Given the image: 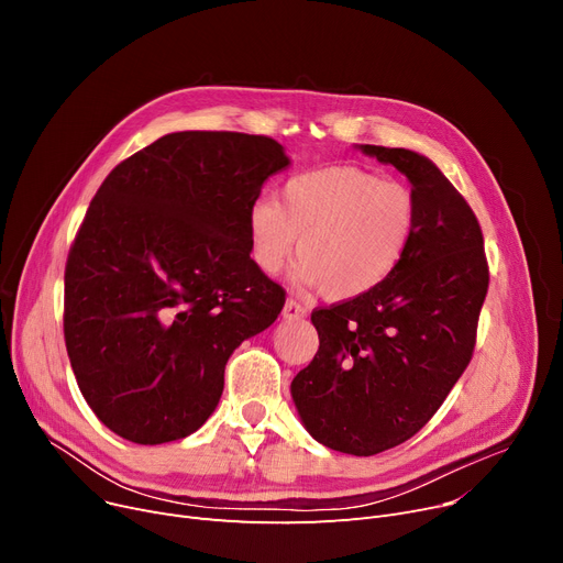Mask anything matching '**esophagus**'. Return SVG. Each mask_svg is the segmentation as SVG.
<instances>
[{
    "label": "esophagus",
    "instance_id": "obj_1",
    "mask_svg": "<svg viewBox=\"0 0 563 563\" xmlns=\"http://www.w3.org/2000/svg\"><path fill=\"white\" fill-rule=\"evenodd\" d=\"M308 314V308L303 303H299L297 299H287L285 308H283V317L285 319H301Z\"/></svg>",
    "mask_w": 563,
    "mask_h": 563
}]
</instances>
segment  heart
<instances>
[{"label":"heart","instance_id":"obj_1","mask_svg":"<svg viewBox=\"0 0 563 563\" xmlns=\"http://www.w3.org/2000/svg\"><path fill=\"white\" fill-rule=\"evenodd\" d=\"M416 228L412 189L361 166L301 170L283 183L278 202L260 198L249 212L251 253L260 269L278 274L299 249L297 283L323 287L329 299H356L386 283L404 262Z\"/></svg>","mask_w":563,"mask_h":563}]
</instances>
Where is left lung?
Listing matches in <instances>:
<instances>
[{"label": "left lung", "instance_id": "1", "mask_svg": "<svg viewBox=\"0 0 563 563\" xmlns=\"http://www.w3.org/2000/svg\"><path fill=\"white\" fill-rule=\"evenodd\" d=\"M361 147L408 177L418 228L386 283L312 310L319 349L291 399L321 445L372 456L416 435L465 372L488 262L475 212L435 164L406 147Z\"/></svg>", "mask_w": 563, "mask_h": 563}]
</instances>
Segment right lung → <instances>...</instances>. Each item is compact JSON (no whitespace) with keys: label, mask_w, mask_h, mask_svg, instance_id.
I'll list each match as a JSON object with an SVG mask.
<instances>
[{"label":"right lung","mask_w":563,"mask_h":563,"mask_svg":"<svg viewBox=\"0 0 563 563\" xmlns=\"http://www.w3.org/2000/svg\"><path fill=\"white\" fill-rule=\"evenodd\" d=\"M289 164L272 136L175 132L100 185L66 262L64 338L98 420L139 445L212 416L232 351L285 289L251 260L249 212Z\"/></svg>","instance_id":"obj_1"}]
</instances>
